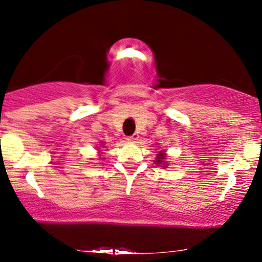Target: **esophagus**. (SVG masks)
Here are the masks:
<instances>
[{"label": "esophagus", "instance_id": "obj_1", "mask_svg": "<svg viewBox=\"0 0 262 262\" xmlns=\"http://www.w3.org/2000/svg\"><path fill=\"white\" fill-rule=\"evenodd\" d=\"M138 138H139V135H138V134H133V135H130V137H128L127 140L129 141V143H137Z\"/></svg>", "mask_w": 262, "mask_h": 262}]
</instances>
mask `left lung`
I'll return each mask as SVG.
<instances>
[{
	"label": "left lung",
	"instance_id": "8db88e82",
	"mask_svg": "<svg viewBox=\"0 0 262 262\" xmlns=\"http://www.w3.org/2000/svg\"><path fill=\"white\" fill-rule=\"evenodd\" d=\"M165 159H166V154H165V150H160V151H159V154L156 155L155 164L156 165H162L165 162Z\"/></svg>",
	"mask_w": 262,
	"mask_h": 262
}]
</instances>
